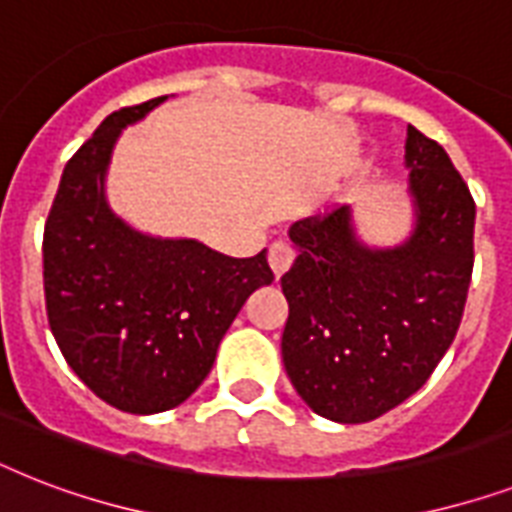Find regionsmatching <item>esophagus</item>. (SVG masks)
Returning a JSON list of instances; mask_svg holds the SVG:
<instances>
[{"mask_svg": "<svg viewBox=\"0 0 512 512\" xmlns=\"http://www.w3.org/2000/svg\"><path fill=\"white\" fill-rule=\"evenodd\" d=\"M292 260H295V249H292V244H287V241L279 239L268 247V263H271V271L276 273V276H284V273L289 271Z\"/></svg>", "mask_w": 512, "mask_h": 512, "instance_id": "34e87169", "label": "esophagus"}]
</instances>
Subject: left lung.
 <instances>
[{"label": "left lung", "instance_id": "8db88e82", "mask_svg": "<svg viewBox=\"0 0 512 512\" xmlns=\"http://www.w3.org/2000/svg\"><path fill=\"white\" fill-rule=\"evenodd\" d=\"M412 236L390 249L356 239L350 207L289 228L300 255L281 276V356L305 404L327 420H377L428 382L460 329L476 201L436 140L406 130Z\"/></svg>", "mask_w": 512, "mask_h": 512}]
</instances>
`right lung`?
<instances>
[{"instance_id": "obj_1", "label": "right lung", "mask_w": 512, "mask_h": 512, "mask_svg": "<svg viewBox=\"0 0 512 512\" xmlns=\"http://www.w3.org/2000/svg\"><path fill=\"white\" fill-rule=\"evenodd\" d=\"M119 108L68 159L44 223V303L68 366L130 414L183 404L257 287L273 281L265 249L228 257L193 239H156L111 212L106 170L127 124L164 103Z\"/></svg>"}]
</instances>
